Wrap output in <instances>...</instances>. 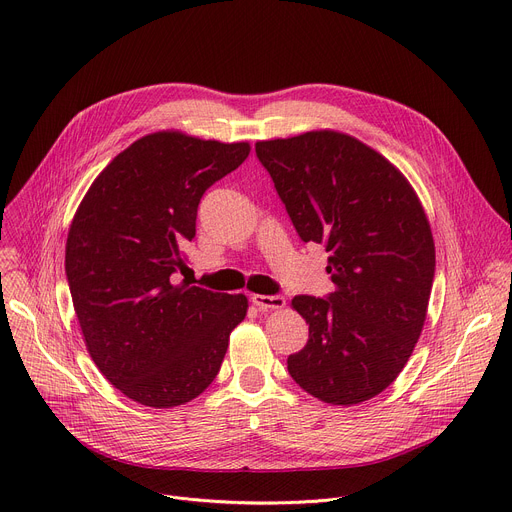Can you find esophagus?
<instances>
[{
  "mask_svg": "<svg viewBox=\"0 0 512 512\" xmlns=\"http://www.w3.org/2000/svg\"><path fill=\"white\" fill-rule=\"evenodd\" d=\"M251 302L259 308V310H280L286 306V298L284 296H263V294H253Z\"/></svg>",
  "mask_w": 512,
  "mask_h": 512,
  "instance_id": "34e87169",
  "label": "esophagus"
}]
</instances>
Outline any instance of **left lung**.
<instances>
[{"instance_id":"left-lung-1","label":"left lung","mask_w":512,"mask_h":512,"mask_svg":"<svg viewBox=\"0 0 512 512\" xmlns=\"http://www.w3.org/2000/svg\"><path fill=\"white\" fill-rule=\"evenodd\" d=\"M255 153L304 243L329 251L335 292L296 296L308 343L288 357L314 398L351 406L384 392L421 337L435 243L408 179L378 151L337 130L259 141Z\"/></svg>"}]
</instances>
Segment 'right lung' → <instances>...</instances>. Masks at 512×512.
Listing matches in <instances>:
<instances>
[{"label":"right lung","mask_w":512,"mask_h":512,"mask_svg":"<svg viewBox=\"0 0 512 512\" xmlns=\"http://www.w3.org/2000/svg\"><path fill=\"white\" fill-rule=\"evenodd\" d=\"M249 143L179 130L138 138L81 200L65 271L85 347L130 400L171 408L200 396L220 371L247 296L175 282L198 204L249 157Z\"/></svg>","instance_id":"1"}]
</instances>
